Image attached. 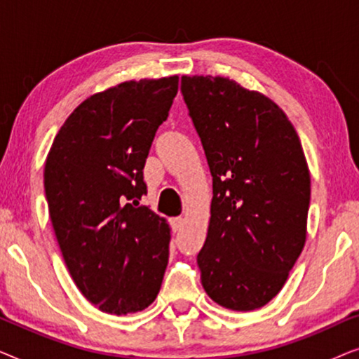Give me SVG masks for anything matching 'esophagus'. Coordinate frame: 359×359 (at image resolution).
<instances>
[{
    "mask_svg": "<svg viewBox=\"0 0 359 359\" xmlns=\"http://www.w3.org/2000/svg\"><path fill=\"white\" fill-rule=\"evenodd\" d=\"M183 222H184L183 217H173V219H171V227H173L175 232H178V230L183 227Z\"/></svg>",
    "mask_w": 359,
    "mask_h": 359,
    "instance_id": "obj_1",
    "label": "esophagus"
}]
</instances>
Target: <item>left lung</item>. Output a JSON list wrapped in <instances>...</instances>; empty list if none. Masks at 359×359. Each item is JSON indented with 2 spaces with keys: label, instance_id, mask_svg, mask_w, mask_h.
I'll return each instance as SVG.
<instances>
[{
  "label": "left lung",
  "instance_id": "left-lung-1",
  "mask_svg": "<svg viewBox=\"0 0 359 359\" xmlns=\"http://www.w3.org/2000/svg\"><path fill=\"white\" fill-rule=\"evenodd\" d=\"M212 175L198 255L208 296L250 312L278 296L307 237L311 173L291 121L271 97L229 76H181Z\"/></svg>",
  "mask_w": 359,
  "mask_h": 359
}]
</instances>
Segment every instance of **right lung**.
<instances>
[{
	"instance_id": "right-lung-1",
	"label": "right lung",
	"mask_w": 359,
	"mask_h": 359,
	"mask_svg": "<svg viewBox=\"0 0 359 359\" xmlns=\"http://www.w3.org/2000/svg\"><path fill=\"white\" fill-rule=\"evenodd\" d=\"M178 75L129 80L86 97L48 150L43 186L63 259L101 312L150 306L168 264L171 229L145 205V160L178 93Z\"/></svg>"
}]
</instances>
